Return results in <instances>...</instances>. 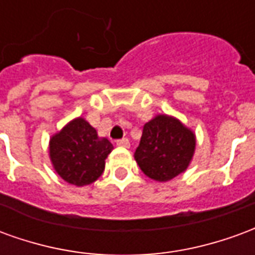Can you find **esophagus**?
I'll list each match as a JSON object with an SVG mask.
<instances>
[{
  "instance_id": "1",
  "label": "esophagus",
  "mask_w": 255,
  "mask_h": 255,
  "mask_svg": "<svg viewBox=\"0 0 255 255\" xmlns=\"http://www.w3.org/2000/svg\"><path fill=\"white\" fill-rule=\"evenodd\" d=\"M117 146H120V147H129V140L127 138L120 139V140H117Z\"/></svg>"
}]
</instances>
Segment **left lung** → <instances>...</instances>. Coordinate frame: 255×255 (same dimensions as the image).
Segmentation results:
<instances>
[{
	"label": "left lung",
	"mask_w": 255,
	"mask_h": 255,
	"mask_svg": "<svg viewBox=\"0 0 255 255\" xmlns=\"http://www.w3.org/2000/svg\"><path fill=\"white\" fill-rule=\"evenodd\" d=\"M197 138L191 128L169 115H157L143 126L135 161L155 182H169L186 172L195 153Z\"/></svg>",
	"instance_id": "1"
}]
</instances>
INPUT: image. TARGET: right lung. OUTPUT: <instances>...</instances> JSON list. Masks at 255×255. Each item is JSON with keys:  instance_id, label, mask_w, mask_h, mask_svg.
Wrapping results in <instances>:
<instances>
[{"instance_id": "obj_1", "label": "right lung", "mask_w": 255, "mask_h": 255, "mask_svg": "<svg viewBox=\"0 0 255 255\" xmlns=\"http://www.w3.org/2000/svg\"><path fill=\"white\" fill-rule=\"evenodd\" d=\"M113 150L106 138L98 136L83 117L65 124L49 140V157L57 175L78 187L94 183L105 169V160Z\"/></svg>"}]
</instances>
